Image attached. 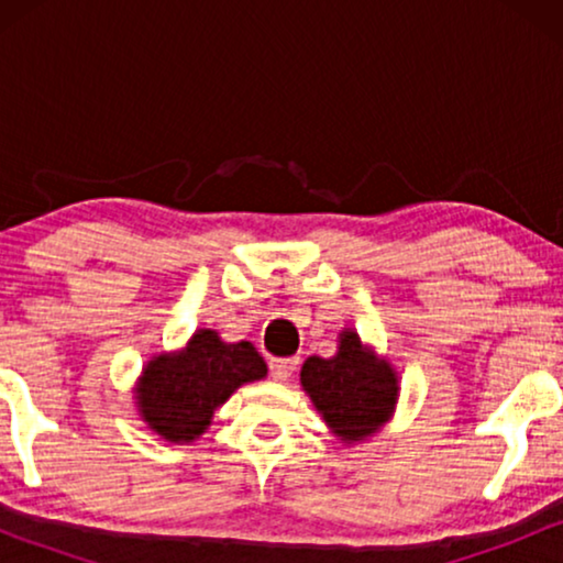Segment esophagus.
<instances>
[{"mask_svg":"<svg viewBox=\"0 0 563 563\" xmlns=\"http://www.w3.org/2000/svg\"><path fill=\"white\" fill-rule=\"evenodd\" d=\"M299 366V358L291 356V358H274L272 361V376L276 382H289L291 376H295Z\"/></svg>","mask_w":563,"mask_h":563,"instance_id":"esophagus-1","label":"esophagus"}]
</instances>
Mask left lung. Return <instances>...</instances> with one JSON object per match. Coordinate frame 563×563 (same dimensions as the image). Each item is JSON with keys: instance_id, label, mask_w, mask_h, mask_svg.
Listing matches in <instances>:
<instances>
[{"instance_id": "8db88e82", "label": "left lung", "mask_w": 563, "mask_h": 563, "mask_svg": "<svg viewBox=\"0 0 563 563\" xmlns=\"http://www.w3.org/2000/svg\"><path fill=\"white\" fill-rule=\"evenodd\" d=\"M299 382L328 428L349 443L376 433L397 405V372L387 358L364 349L353 330L338 338L333 358H307Z\"/></svg>"}]
</instances>
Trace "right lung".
I'll list each match as a JSON object with an SVG mask.
<instances>
[{
  "label": "right lung",
  "mask_w": 563,
  "mask_h": 563,
  "mask_svg": "<svg viewBox=\"0 0 563 563\" xmlns=\"http://www.w3.org/2000/svg\"><path fill=\"white\" fill-rule=\"evenodd\" d=\"M264 376L266 361L249 341L225 343L214 330L202 328L184 351L148 361L135 391L137 412L166 441L191 443L238 387Z\"/></svg>",
  "instance_id": "right-lung-1"
}]
</instances>
